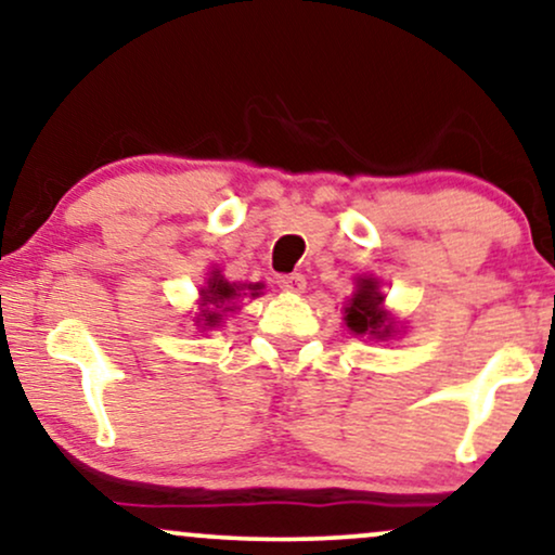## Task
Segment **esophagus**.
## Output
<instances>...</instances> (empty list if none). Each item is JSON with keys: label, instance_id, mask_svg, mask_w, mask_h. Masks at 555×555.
<instances>
[{"label": "esophagus", "instance_id": "34e87169", "mask_svg": "<svg viewBox=\"0 0 555 555\" xmlns=\"http://www.w3.org/2000/svg\"><path fill=\"white\" fill-rule=\"evenodd\" d=\"M276 284L282 286L284 292L299 294L307 286V279L301 276V273H282V276H276Z\"/></svg>", "mask_w": 555, "mask_h": 555}]
</instances>
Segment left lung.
Returning <instances> with one entry per match:
<instances>
[{"mask_svg":"<svg viewBox=\"0 0 555 555\" xmlns=\"http://www.w3.org/2000/svg\"><path fill=\"white\" fill-rule=\"evenodd\" d=\"M382 292H376V282L361 279L359 292L353 294L350 305L346 307V325L353 335H376L387 338L391 325H387V314L382 312Z\"/></svg>","mask_w":555,"mask_h":555,"instance_id":"1","label":"left lung"}]
</instances>
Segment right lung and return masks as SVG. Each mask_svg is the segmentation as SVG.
Returning a JSON list of instances; mask_svg holds the SVG:
<instances>
[{
  "mask_svg": "<svg viewBox=\"0 0 555 555\" xmlns=\"http://www.w3.org/2000/svg\"><path fill=\"white\" fill-rule=\"evenodd\" d=\"M248 289H254V294H258L256 289H258V284L256 286H248ZM233 297H241V294H237V286H233V284H228L225 279L220 276V271H215V276L209 279L207 282V289H202V299H205V305H215V307H222V305H228L230 299ZM228 310V307H225ZM202 318H205V325H217V322L222 320V314L217 312V310H212V307H207L205 312H202Z\"/></svg>",
  "mask_w": 555,
  "mask_h": 555,
  "instance_id": "add662e5",
  "label": "right lung"
}]
</instances>
